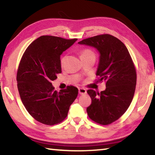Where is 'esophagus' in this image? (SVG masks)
Wrapping results in <instances>:
<instances>
[{
	"instance_id": "34e87169",
	"label": "esophagus",
	"mask_w": 155,
	"mask_h": 155,
	"mask_svg": "<svg viewBox=\"0 0 155 155\" xmlns=\"http://www.w3.org/2000/svg\"><path fill=\"white\" fill-rule=\"evenodd\" d=\"M78 93H79L81 95H83V94H85L87 93V91L85 88H79L78 89Z\"/></svg>"
}]
</instances>
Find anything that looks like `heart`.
<instances>
[{"mask_svg":"<svg viewBox=\"0 0 155 155\" xmlns=\"http://www.w3.org/2000/svg\"><path fill=\"white\" fill-rule=\"evenodd\" d=\"M90 54H94V52L91 51H90V50H89V49L83 50V51L81 52V57L90 55ZM64 60H65V57H63V58L61 59V64H64Z\"/></svg>","mask_w":155,"mask_h":155,"instance_id":"heart-1","label":"heart"}]
</instances>
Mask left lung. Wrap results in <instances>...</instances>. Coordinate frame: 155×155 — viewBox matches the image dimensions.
<instances>
[{"mask_svg":"<svg viewBox=\"0 0 155 155\" xmlns=\"http://www.w3.org/2000/svg\"><path fill=\"white\" fill-rule=\"evenodd\" d=\"M99 52L96 74L104 81L106 89L101 93L87 90L91 104L87 112L93 121L107 125L119 119L128 109L135 94L137 74L127 47L109 34L97 35L78 42Z\"/></svg>","mask_w":155,"mask_h":155,"instance_id":"1","label":"left lung"}]
</instances>
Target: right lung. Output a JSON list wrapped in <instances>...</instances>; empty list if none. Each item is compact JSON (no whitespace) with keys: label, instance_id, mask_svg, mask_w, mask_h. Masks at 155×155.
<instances>
[{"label":"right lung","instance_id":"obj_1","mask_svg":"<svg viewBox=\"0 0 155 155\" xmlns=\"http://www.w3.org/2000/svg\"><path fill=\"white\" fill-rule=\"evenodd\" d=\"M77 40L41 36L28 46L21 59L17 73L20 98L31 116L42 124L62 122L77 98V87L68 86L57 92L51 83L61 73L60 56Z\"/></svg>","mask_w":155,"mask_h":155}]
</instances>
